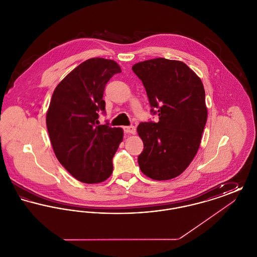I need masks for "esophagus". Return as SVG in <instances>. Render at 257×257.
Listing matches in <instances>:
<instances>
[{
	"instance_id": "obj_1",
	"label": "esophagus",
	"mask_w": 257,
	"mask_h": 257,
	"mask_svg": "<svg viewBox=\"0 0 257 257\" xmlns=\"http://www.w3.org/2000/svg\"><path fill=\"white\" fill-rule=\"evenodd\" d=\"M123 130H124L125 134H135L136 133V127L133 125L125 126V127H123Z\"/></svg>"
}]
</instances>
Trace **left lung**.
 I'll use <instances>...</instances> for the list:
<instances>
[{"instance_id":"1","label":"left lung","mask_w":257,"mask_h":257,"mask_svg":"<svg viewBox=\"0 0 257 257\" xmlns=\"http://www.w3.org/2000/svg\"><path fill=\"white\" fill-rule=\"evenodd\" d=\"M147 90L151 112L159 121L142 122L144 142L138 157L141 171L154 180L180 175L195 158L207 120L205 91L200 78L182 61L164 58L132 67Z\"/></svg>"}]
</instances>
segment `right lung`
<instances>
[{
  "mask_svg": "<svg viewBox=\"0 0 257 257\" xmlns=\"http://www.w3.org/2000/svg\"><path fill=\"white\" fill-rule=\"evenodd\" d=\"M121 69L114 61L92 58L82 62L55 88L46 114L56 157L77 180L100 183L112 172V158L122 142L121 128L99 125L105 113L103 94Z\"/></svg>",
  "mask_w": 257,
  "mask_h": 257,
  "instance_id": "1",
  "label": "right lung"
}]
</instances>
